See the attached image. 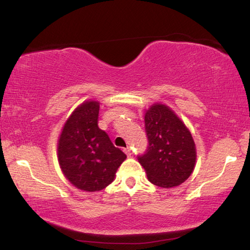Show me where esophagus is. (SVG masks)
Instances as JSON below:
<instances>
[{
	"instance_id": "1",
	"label": "esophagus",
	"mask_w": 250,
	"mask_h": 250,
	"mask_svg": "<svg viewBox=\"0 0 250 250\" xmlns=\"http://www.w3.org/2000/svg\"><path fill=\"white\" fill-rule=\"evenodd\" d=\"M124 152H125L126 155H127V156H132V154H133V153H132V149H130L129 147H127V148H125Z\"/></svg>"
}]
</instances>
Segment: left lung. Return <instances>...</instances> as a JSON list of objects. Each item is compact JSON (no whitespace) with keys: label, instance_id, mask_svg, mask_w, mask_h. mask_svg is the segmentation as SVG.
<instances>
[{"label":"left lung","instance_id":"left-lung-1","mask_svg":"<svg viewBox=\"0 0 250 250\" xmlns=\"http://www.w3.org/2000/svg\"><path fill=\"white\" fill-rule=\"evenodd\" d=\"M148 140L138 162L154 185L170 188L181 185L193 173L196 147L185 124L168 106L154 104L145 113Z\"/></svg>","mask_w":250,"mask_h":250}]
</instances>
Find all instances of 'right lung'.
I'll return each mask as SVG.
<instances>
[{"mask_svg":"<svg viewBox=\"0 0 250 250\" xmlns=\"http://www.w3.org/2000/svg\"><path fill=\"white\" fill-rule=\"evenodd\" d=\"M98 102L81 104L65 123L57 144V157L65 177L85 191L108 186L126 158L98 127Z\"/></svg>","mask_w":250,"mask_h":250,"instance_id":"add662e5","label":"right lung"}]
</instances>
